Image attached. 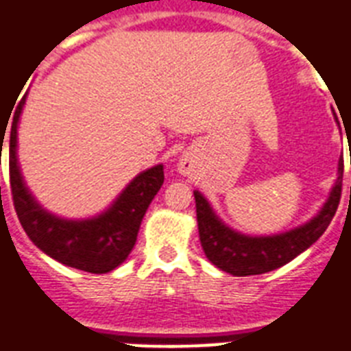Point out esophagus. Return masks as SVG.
<instances>
[{"label": "esophagus", "instance_id": "esophagus-1", "mask_svg": "<svg viewBox=\"0 0 351 351\" xmlns=\"http://www.w3.org/2000/svg\"><path fill=\"white\" fill-rule=\"evenodd\" d=\"M180 171H182V173H187V167H186V165H180Z\"/></svg>", "mask_w": 351, "mask_h": 351}]
</instances>
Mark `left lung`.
I'll return each mask as SVG.
<instances>
[{
  "label": "left lung",
  "mask_w": 351,
  "mask_h": 351,
  "mask_svg": "<svg viewBox=\"0 0 351 351\" xmlns=\"http://www.w3.org/2000/svg\"><path fill=\"white\" fill-rule=\"evenodd\" d=\"M343 173L344 162L341 158L337 182L330 193L328 202L324 204V208L315 219L297 230L275 234V237H245V234L230 230L213 213L208 200L200 193L195 191L198 234H200L204 253L215 266L220 267L222 271L231 273L234 277L261 275V273H267L288 264L302 251L308 250L326 231L335 217L341 193H343Z\"/></svg>",
  "instance_id": "left-lung-1"
}]
</instances>
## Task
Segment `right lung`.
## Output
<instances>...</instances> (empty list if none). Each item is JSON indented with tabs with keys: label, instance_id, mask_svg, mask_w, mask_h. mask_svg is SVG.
<instances>
[{
	"label": "right lung",
	"instance_id": "1",
	"mask_svg": "<svg viewBox=\"0 0 351 351\" xmlns=\"http://www.w3.org/2000/svg\"><path fill=\"white\" fill-rule=\"evenodd\" d=\"M25 96L16 107L8 140L10 193L19 222L29 239L43 253L65 266L87 273H107L118 267L136 244L138 230L149 204L164 184V167L154 165L143 171L125 187L106 213L90 220H63L47 213L30 197L19 175L16 145L18 120ZM7 131V129H3ZM1 131V140L5 132ZM3 145V142H1Z\"/></svg>",
	"mask_w": 351,
	"mask_h": 351
}]
</instances>
